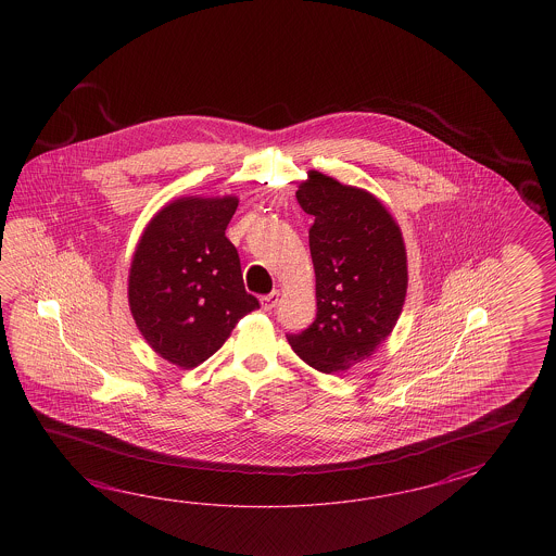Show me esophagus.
Listing matches in <instances>:
<instances>
[{
    "label": "esophagus",
    "instance_id": "34e87169",
    "mask_svg": "<svg viewBox=\"0 0 556 556\" xmlns=\"http://www.w3.org/2000/svg\"><path fill=\"white\" fill-rule=\"evenodd\" d=\"M278 300H280V292L273 290L270 294L262 295V307H264L266 312H270V309L278 304Z\"/></svg>",
    "mask_w": 556,
    "mask_h": 556
}]
</instances>
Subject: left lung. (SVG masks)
<instances>
[{
	"mask_svg": "<svg viewBox=\"0 0 556 556\" xmlns=\"http://www.w3.org/2000/svg\"><path fill=\"white\" fill-rule=\"evenodd\" d=\"M295 199L314 216L316 319L286 333L306 364L333 374L364 362L402 314L407 258L400 226L369 192L312 170Z\"/></svg>",
	"mask_w": 556,
	"mask_h": 556,
	"instance_id": "8db88e82",
	"label": "left lung"
}]
</instances>
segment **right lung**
<instances>
[{
    "label": "right lung",
    "mask_w": 556,
    "mask_h": 556,
    "mask_svg": "<svg viewBox=\"0 0 556 556\" xmlns=\"http://www.w3.org/2000/svg\"><path fill=\"white\" fill-rule=\"evenodd\" d=\"M238 201L180 199L147 226L129 276V304L144 340L178 367H197L238 319L261 307L242 280L226 226Z\"/></svg>",
    "instance_id": "add662e5"
}]
</instances>
